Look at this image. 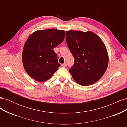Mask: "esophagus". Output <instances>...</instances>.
Masks as SVG:
<instances>
[{"instance_id": "34e87169", "label": "esophagus", "mask_w": 127, "mask_h": 127, "mask_svg": "<svg viewBox=\"0 0 127 127\" xmlns=\"http://www.w3.org/2000/svg\"><path fill=\"white\" fill-rule=\"evenodd\" d=\"M61 66H62L63 67H66V66H67V64H66V63H64V64H61Z\"/></svg>"}]
</instances>
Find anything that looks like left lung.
Returning a JSON list of instances; mask_svg holds the SVG:
<instances>
[{
	"mask_svg": "<svg viewBox=\"0 0 127 127\" xmlns=\"http://www.w3.org/2000/svg\"><path fill=\"white\" fill-rule=\"evenodd\" d=\"M66 40L74 64L69 69L75 81L82 86L93 84L106 70L109 56L103 41L95 33L67 31Z\"/></svg>",
	"mask_w": 127,
	"mask_h": 127,
	"instance_id": "1",
	"label": "left lung"
}]
</instances>
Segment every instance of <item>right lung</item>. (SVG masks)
<instances>
[{
    "label": "right lung",
    "instance_id": "obj_1",
    "mask_svg": "<svg viewBox=\"0 0 127 127\" xmlns=\"http://www.w3.org/2000/svg\"><path fill=\"white\" fill-rule=\"evenodd\" d=\"M65 35L64 30L47 29L29 36L23 50L22 61L30 77L39 82L51 78L60 65L53 49L62 43Z\"/></svg>",
    "mask_w": 127,
    "mask_h": 127
}]
</instances>
